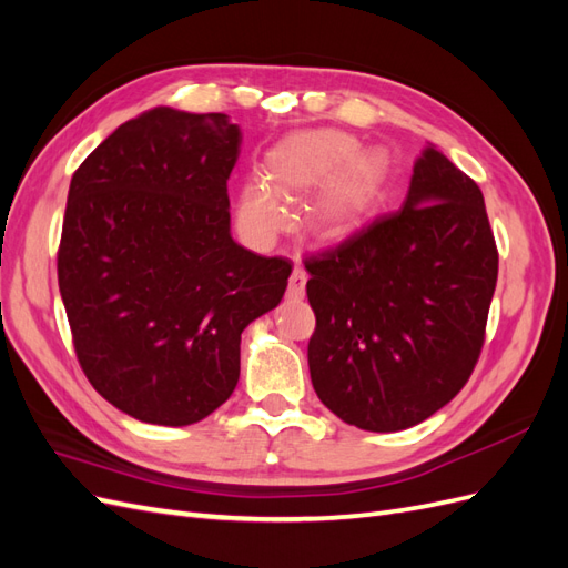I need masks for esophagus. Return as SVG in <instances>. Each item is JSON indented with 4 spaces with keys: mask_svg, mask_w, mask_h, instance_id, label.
<instances>
[{
    "mask_svg": "<svg viewBox=\"0 0 568 568\" xmlns=\"http://www.w3.org/2000/svg\"><path fill=\"white\" fill-rule=\"evenodd\" d=\"M305 282H307V274L303 267H294L288 277V296L291 298H303L305 294Z\"/></svg>",
    "mask_w": 568,
    "mask_h": 568,
    "instance_id": "obj_1",
    "label": "esophagus"
}]
</instances>
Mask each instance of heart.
<instances>
[{
	"mask_svg": "<svg viewBox=\"0 0 568 568\" xmlns=\"http://www.w3.org/2000/svg\"><path fill=\"white\" fill-rule=\"evenodd\" d=\"M393 161L386 149H363L343 130H305L284 136L265 156V178L239 192V217L257 234L270 236L286 222L284 201L303 199L323 186L307 205V227L320 239L357 232L379 209L390 184Z\"/></svg>",
	"mask_w": 568,
	"mask_h": 568,
	"instance_id": "heart-1",
	"label": "heart"
}]
</instances>
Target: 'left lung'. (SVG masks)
Segmentation results:
<instances>
[{
	"instance_id": "left-lung-1",
	"label": "left lung",
	"mask_w": 568,
	"mask_h": 568,
	"mask_svg": "<svg viewBox=\"0 0 568 568\" xmlns=\"http://www.w3.org/2000/svg\"><path fill=\"white\" fill-rule=\"evenodd\" d=\"M317 398L365 432H403L448 405L478 363L497 246L478 184L426 146L400 211L305 261Z\"/></svg>"
}]
</instances>
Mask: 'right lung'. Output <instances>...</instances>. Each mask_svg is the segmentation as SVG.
<instances>
[{
	"label": "right lung",
	"mask_w": 568,
	"mask_h": 568,
	"mask_svg": "<svg viewBox=\"0 0 568 568\" xmlns=\"http://www.w3.org/2000/svg\"><path fill=\"white\" fill-rule=\"evenodd\" d=\"M242 132L225 113L159 106L75 170L59 291L78 363L99 395L161 426L205 419L239 382V343L291 274L230 234Z\"/></svg>",
	"instance_id": "right-lung-1"
}]
</instances>
